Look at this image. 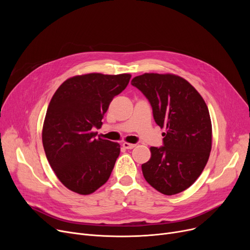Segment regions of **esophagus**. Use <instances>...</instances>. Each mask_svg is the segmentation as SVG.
Here are the masks:
<instances>
[{
	"label": "esophagus",
	"mask_w": 250,
	"mask_h": 250,
	"mask_svg": "<svg viewBox=\"0 0 250 250\" xmlns=\"http://www.w3.org/2000/svg\"><path fill=\"white\" fill-rule=\"evenodd\" d=\"M123 147L125 148V149H134L135 147H136V144H129V143H126V142H125L124 144H123Z\"/></svg>",
	"instance_id": "obj_1"
}]
</instances>
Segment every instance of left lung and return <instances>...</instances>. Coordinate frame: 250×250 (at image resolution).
I'll use <instances>...</instances> for the list:
<instances>
[{
  "label": "left lung",
  "instance_id": "left-lung-1",
  "mask_svg": "<svg viewBox=\"0 0 250 250\" xmlns=\"http://www.w3.org/2000/svg\"><path fill=\"white\" fill-rule=\"evenodd\" d=\"M132 85L149 100L163 146L151 147L142 165L147 182L172 195L188 188L202 174L212 149V123L205 100L186 79L173 74L145 73Z\"/></svg>",
  "mask_w": 250,
  "mask_h": 250
}]
</instances>
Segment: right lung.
Returning a JSON list of instances; mask_svg holds the SVG:
<instances>
[{
    "label": "right lung",
    "mask_w": 250,
    "mask_h": 250,
    "mask_svg": "<svg viewBox=\"0 0 250 250\" xmlns=\"http://www.w3.org/2000/svg\"><path fill=\"white\" fill-rule=\"evenodd\" d=\"M129 74L91 73L65 80L46 110L42 144L50 167L62 185L79 194L102 187L121 152L118 143L96 139L114 96L127 86Z\"/></svg>",
    "instance_id": "obj_1"
}]
</instances>
